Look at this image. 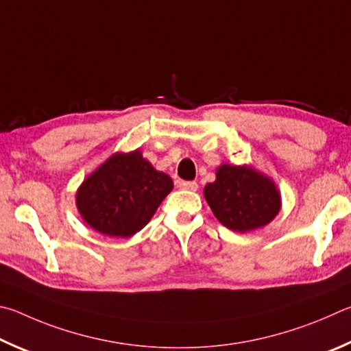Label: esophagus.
Returning <instances> with one entry per match:
<instances>
[{"mask_svg": "<svg viewBox=\"0 0 351 351\" xmlns=\"http://www.w3.org/2000/svg\"><path fill=\"white\" fill-rule=\"evenodd\" d=\"M179 188L188 189V191H197L199 185H197V182H185V180H182V182H179Z\"/></svg>", "mask_w": 351, "mask_h": 351, "instance_id": "34e87169", "label": "esophagus"}]
</instances>
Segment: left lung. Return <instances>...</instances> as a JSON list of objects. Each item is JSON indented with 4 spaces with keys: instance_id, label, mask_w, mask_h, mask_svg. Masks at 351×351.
Returning a JSON list of instances; mask_svg holds the SVG:
<instances>
[{
    "instance_id": "left-lung-1",
    "label": "left lung",
    "mask_w": 351,
    "mask_h": 351,
    "mask_svg": "<svg viewBox=\"0 0 351 351\" xmlns=\"http://www.w3.org/2000/svg\"><path fill=\"white\" fill-rule=\"evenodd\" d=\"M214 216L228 230L248 232L268 225L280 210V194L268 176L251 166L222 165L204 189Z\"/></svg>"
}]
</instances>
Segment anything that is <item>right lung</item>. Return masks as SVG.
<instances>
[{
    "mask_svg": "<svg viewBox=\"0 0 351 351\" xmlns=\"http://www.w3.org/2000/svg\"><path fill=\"white\" fill-rule=\"evenodd\" d=\"M172 186L171 177L154 168L140 149L115 152L84 179L75 204L90 228L109 237H131L145 228Z\"/></svg>",
    "mask_w": 351,
    "mask_h": 351,
    "instance_id": "add662e5",
    "label": "right lung"
}]
</instances>
